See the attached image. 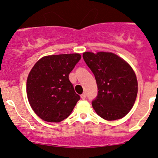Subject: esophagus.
<instances>
[{"mask_svg":"<svg viewBox=\"0 0 158 158\" xmlns=\"http://www.w3.org/2000/svg\"><path fill=\"white\" fill-rule=\"evenodd\" d=\"M81 98L82 99H85V98H86V94H85V93H83L81 95Z\"/></svg>","mask_w":158,"mask_h":158,"instance_id":"34e87169","label":"esophagus"}]
</instances>
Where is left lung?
<instances>
[{
	"label": "left lung",
	"instance_id": "left-lung-1",
	"mask_svg": "<svg viewBox=\"0 0 158 158\" xmlns=\"http://www.w3.org/2000/svg\"><path fill=\"white\" fill-rule=\"evenodd\" d=\"M82 56L95 77L99 90L92 101L95 111L106 120L123 118L132 108L137 95L134 70L112 52H85Z\"/></svg>",
	"mask_w": 158,
	"mask_h": 158
}]
</instances>
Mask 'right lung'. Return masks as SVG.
<instances>
[{
	"label": "right lung",
	"instance_id": "add662e5",
	"mask_svg": "<svg viewBox=\"0 0 158 158\" xmlns=\"http://www.w3.org/2000/svg\"><path fill=\"white\" fill-rule=\"evenodd\" d=\"M80 59L79 53L44 56L32 68L27 81V98L43 120H64L80 99L69 80V74Z\"/></svg>",
	"mask_w": 158,
	"mask_h": 158
}]
</instances>
